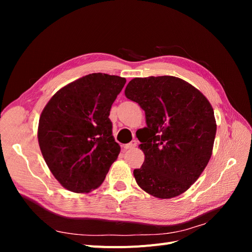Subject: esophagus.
<instances>
[{
	"label": "esophagus",
	"mask_w": 252,
	"mask_h": 252,
	"mask_svg": "<svg viewBox=\"0 0 252 252\" xmlns=\"http://www.w3.org/2000/svg\"><path fill=\"white\" fill-rule=\"evenodd\" d=\"M136 146V141L135 140H132L130 143H128L126 145H124V148L125 149H132Z\"/></svg>",
	"instance_id": "obj_1"
}]
</instances>
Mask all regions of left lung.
Listing matches in <instances>:
<instances>
[{"mask_svg":"<svg viewBox=\"0 0 252 252\" xmlns=\"http://www.w3.org/2000/svg\"><path fill=\"white\" fill-rule=\"evenodd\" d=\"M125 95L146 117L147 127L138 134L145 161L133 170L138 185L158 199L185 192L212 155L217 123L211 104L191 84L171 75L134 78Z\"/></svg>","mask_w":252,"mask_h":252,"instance_id":"8db88e82","label":"left lung"}]
</instances>
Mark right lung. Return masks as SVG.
<instances>
[{
  "instance_id": "1",
  "label": "right lung",
  "mask_w": 252,
  "mask_h": 252,
  "mask_svg": "<svg viewBox=\"0 0 252 252\" xmlns=\"http://www.w3.org/2000/svg\"><path fill=\"white\" fill-rule=\"evenodd\" d=\"M125 78L91 73L57 91L39 121L37 140L48 168L72 192L101 186L121 147L112 135L110 108Z\"/></svg>"
}]
</instances>
